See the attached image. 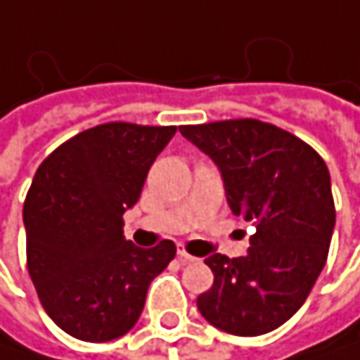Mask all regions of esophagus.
<instances>
[{"instance_id": "34e87169", "label": "esophagus", "mask_w": 360, "mask_h": 360, "mask_svg": "<svg viewBox=\"0 0 360 360\" xmlns=\"http://www.w3.org/2000/svg\"><path fill=\"white\" fill-rule=\"evenodd\" d=\"M177 254H179V258L183 260V262H191V260H195V256H191V254L185 250L183 246H179V248H177Z\"/></svg>"}]
</instances>
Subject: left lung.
<instances>
[{
  "mask_svg": "<svg viewBox=\"0 0 360 360\" xmlns=\"http://www.w3.org/2000/svg\"><path fill=\"white\" fill-rule=\"evenodd\" d=\"M179 131L217 165L231 212L256 227L244 256L204 260L214 283L198 309L227 333H269L304 304L323 271L335 225L327 165L296 135L254 118Z\"/></svg>",
  "mask_w": 360,
  "mask_h": 360,
  "instance_id": "1",
  "label": "left lung"
}]
</instances>
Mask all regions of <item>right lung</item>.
Wrapping results in <instances>:
<instances>
[{"instance_id":"1","label":"right lung","mask_w":360,"mask_h":360,"mask_svg":"<svg viewBox=\"0 0 360 360\" xmlns=\"http://www.w3.org/2000/svg\"><path fill=\"white\" fill-rule=\"evenodd\" d=\"M177 127L108 122L56 148L25 200L27 264L51 321L85 342H110L137 323L156 275L177 248H137L122 214L141 195L156 156Z\"/></svg>"}]
</instances>
